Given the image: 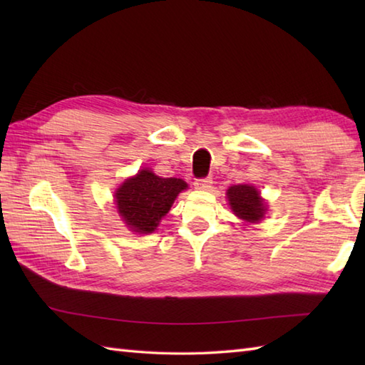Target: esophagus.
<instances>
[{"instance_id": "esophagus-1", "label": "esophagus", "mask_w": 365, "mask_h": 365, "mask_svg": "<svg viewBox=\"0 0 365 365\" xmlns=\"http://www.w3.org/2000/svg\"><path fill=\"white\" fill-rule=\"evenodd\" d=\"M212 185H213L212 177L196 178V182H195V187H196L197 190H210V188H212Z\"/></svg>"}]
</instances>
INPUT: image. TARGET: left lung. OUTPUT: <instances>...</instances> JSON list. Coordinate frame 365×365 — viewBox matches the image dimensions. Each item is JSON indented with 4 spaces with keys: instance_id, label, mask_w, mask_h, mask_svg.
<instances>
[{
    "instance_id": "left-lung-1",
    "label": "left lung",
    "mask_w": 365,
    "mask_h": 365,
    "mask_svg": "<svg viewBox=\"0 0 365 365\" xmlns=\"http://www.w3.org/2000/svg\"><path fill=\"white\" fill-rule=\"evenodd\" d=\"M227 197L230 208L234 213L247 222H255L263 218L265 204L259 195V191L250 185H235L227 190Z\"/></svg>"
}]
</instances>
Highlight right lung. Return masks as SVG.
I'll return each mask as SVG.
<instances>
[{"mask_svg":"<svg viewBox=\"0 0 365 365\" xmlns=\"http://www.w3.org/2000/svg\"><path fill=\"white\" fill-rule=\"evenodd\" d=\"M187 187L182 178H161L143 169L115 192L118 210L131 230L150 234L170 210L178 192Z\"/></svg>","mask_w":365,"mask_h":365,"instance_id":"add662e5","label":"right lung"}]
</instances>
